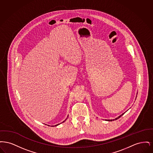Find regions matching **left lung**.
Listing matches in <instances>:
<instances>
[{"instance_id":"1","label":"left lung","mask_w":153,"mask_h":153,"mask_svg":"<svg viewBox=\"0 0 153 153\" xmlns=\"http://www.w3.org/2000/svg\"><path fill=\"white\" fill-rule=\"evenodd\" d=\"M124 114H122V115H120L119 117H117V118H116V119H113V120H108V121H112V120H117V119H118L119 118H120V117H122V115H123Z\"/></svg>"}]
</instances>
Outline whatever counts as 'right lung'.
<instances>
[{
    "mask_svg": "<svg viewBox=\"0 0 153 153\" xmlns=\"http://www.w3.org/2000/svg\"><path fill=\"white\" fill-rule=\"evenodd\" d=\"M65 120H64V122H65ZM63 122H62V123H63ZM57 125H58V124H57V125H56V126H57Z\"/></svg>",
    "mask_w": 153,
    "mask_h": 153,
    "instance_id": "right-lung-1",
    "label": "right lung"
}]
</instances>
